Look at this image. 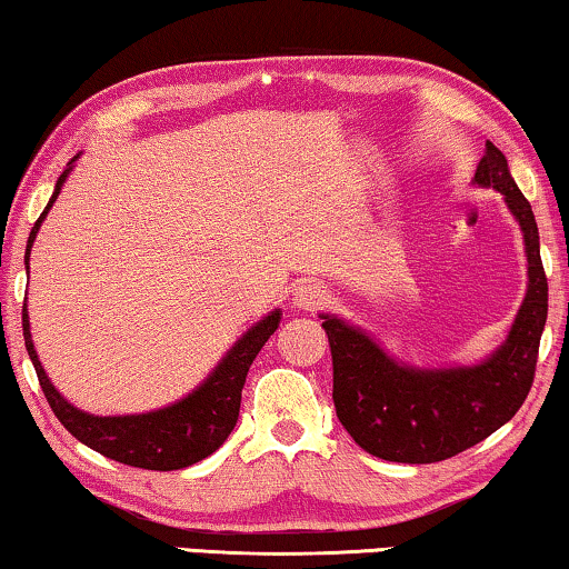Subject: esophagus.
<instances>
[{
  "label": "esophagus",
  "mask_w": 569,
  "mask_h": 569,
  "mask_svg": "<svg viewBox=\"0 0 569 569\" xmlns=\"http://www.w3.org/2000/svg\"><path fill=\"white\" fill-rule=\"evenodd\" d=\"M327 301V288L321 283H311V281H301L291 288V303L293 309L301 311H311L321 307Z\"/></svg>",
  "instance_id": "1"
}]
</instances>
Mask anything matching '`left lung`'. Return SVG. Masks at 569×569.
<instances>
[{
    "instance_id": "8db88e82",
    "label": "left lung",
    "mask_w": 569,
    "mask_h": 569,
    "mask_svg": "<svg viewBox=\"0 0 569 569\" xmlns=\"http://www.w3.org/2000/svg\"><path fill=\"white\" fill-rule=\"evenodd\" d=\"M472 183L503 193L527 250V296L506 342L493 355L478 366L413 368L393 360L360 327L337 313H319L332 347L337 419L355 442L380 460L427 465L460 455L511 421L533 383L547 325V276L537 219L493 142H486Z\"/></svg>"
}]
</instances>
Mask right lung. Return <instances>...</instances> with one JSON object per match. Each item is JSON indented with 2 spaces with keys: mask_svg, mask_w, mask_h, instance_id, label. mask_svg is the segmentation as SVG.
<instances>
[{
  "mask_svg": "<svg viewBox=\"0 0 569 569\" xmlns=\"http://www.w3.org/2000/svg\"><path fill=\"white\" fill-rule=\"evenodd\" d=\"M79 156L68 160L66 171L56 181L53 197H50L48 207L42 209L36 227L28 237V250H24V268L30 270V250L36 242V234L40 224L46 222L50 207H53L58 193H61L68 173L73 171V163ZM281 325V309H273L268 317L256 321L248 332H244L237 342L227 350L217 368L209 372L201 383L193 388L189 396L181 401H173L163 409L146 411V413H127V417H94L76 409L66 398L58 393V388L50 383L48 372L42 370V362L36 352L30 335V317L28 307L22 309V335L24 347L36 366L38 380L42 393H46L50 409L58 417V421L79 439L81 445L94 449V452L117 460L122 465H132V468L142 470H181L189 465L203 460L211 452H217L224 445L234 429L237 417H240V401H242V386L248 378V370L252 360L258 358L262 345L268 337L276 332Z\"/></svg>",
  "mask_w": 569,
  "mask_h": 569,
  "instance_id": "right-lung-1",
  "label": "right lung"
}]
</instances>
